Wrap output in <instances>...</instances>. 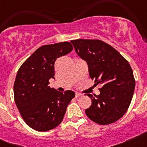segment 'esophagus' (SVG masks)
Returning <instances> with one entry per match:
<instances>
[{
    "instance_id": "1",
    "label": "esophagus",
    "mask_w": 147,
    "mask_h": 147,
    "mask_svg": "<svg viewBox=\"0 0 147 147\" xmlns=\"http://www.w3.org/2000/svg\"><path fill=\"white\" fill-rule=\"evenodd\" d=\"M82 96V93H77V92H76V97Z\"/></svg>"
}]
</instances>
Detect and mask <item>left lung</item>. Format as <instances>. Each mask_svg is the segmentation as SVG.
<instances>
[{
	"label": "left lung",
	"mask_w": 147,
	"mask_h": 147,
	"mask_svg": "<svg viewBox=\"0 0 147 147\" xmlns=\"http://www.w3.org/2000/svg\"><path fill=\"white\" fill-rule=\"evenodd\" d=\"M77 55L87 62L95 85H101L99 95L88 93L92 104L85 110L90 120L109 124L124 115L134 93L136 82L129 62L111 45L99 40H71Z\"/></svg>",
	"instance_id": "left-lung-1"
}]
</instances>
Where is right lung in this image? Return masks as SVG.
Masks as SVG:
<instances>
[{
  "mask_svg": "<svg viewBox=\"0 0 147 147\" xmlns=\"http://www.w3.org/2000/svg\"><path fill=\"white\" fill-rule=\"evenodd\" d=\"M72 49L69 42L42 45L17 73L14 84L15 104L23 120L35 130L45 132L57 127L75 96L72 90L62 93L49 86V80L54 79L56 59Z\"/></svg>",
  "mask_w": 147,
  "mask_h": 147,
  "instance_id": "right-lung-1",
  "label": "right lung"
}]
</instances>
